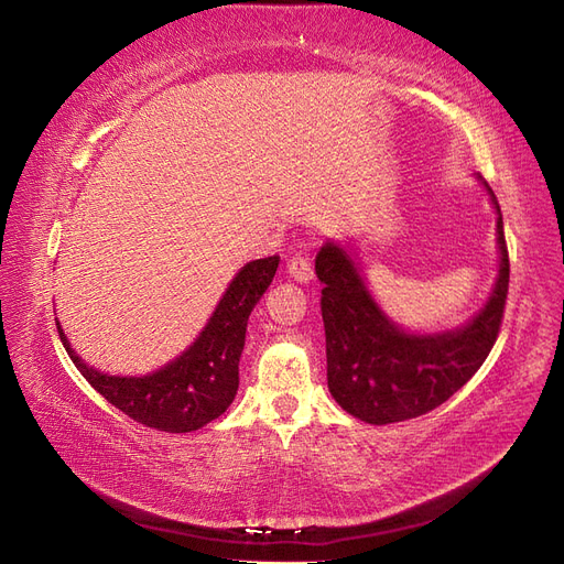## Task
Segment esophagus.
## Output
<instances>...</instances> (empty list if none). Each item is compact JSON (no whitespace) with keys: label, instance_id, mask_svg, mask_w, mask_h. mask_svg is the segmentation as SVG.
<instances>
[{"label":"esophagus","instance_id":"34e87169","mask_svg":"<svg viewBox=\"0 0 564 564\" xmlns=\"http://www.w3.org/2000/svg\"><path fill=\"white\" fill-rule=\"evenodd\" d=\"M288 274H290V279H295L297 283H308L314 279V269L304 256H295L293 260L288 262Z\"/></svg>","mask_w":564,"mask_h":564}]
</instances>
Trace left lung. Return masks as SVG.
Instances as JSON below:
<instances>
[{
    "mask_svg": "<svg viewBox=\"0 0 564 564\" xmlns=\"http://www.w3.org/2000/svg\"><path fill=\"white\" fill-rule=\"evenodd\" d=\"M497 213L499 269L487 302L457 328L416 333L395 323L370 293L356 250L328 239L316 256L328 356V389L366 424H393L443 405L492 351L508 293V250L495 192L474 173Z\"/></svg>",
    "mask_w": 564,
    "mask_h": 564,
    "instance_id": "1",
    "label": "left lung"
}]
</instances>
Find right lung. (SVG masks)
<instances>
[{
  "instance_id": "1",
  "label": "right lung",
  "mask_w": 564,
  "mask_h": 564,
  "mask_svg": "<svg viewBox=\"0 0 564 564\" xmlns=\"http://www.w3.org/2000/svg\"><path fill=\"white\" fill-rule=\"evenodd\" d=\"M279 269V258L252 260L239 269L217 302L204 330L189 347L148 375H107L72 349L61 323L58 335L72 362L107 403L131 420L169 433H189L217 420L239 391V360L248 316Z\"/></svg>"
}]
</instances>
